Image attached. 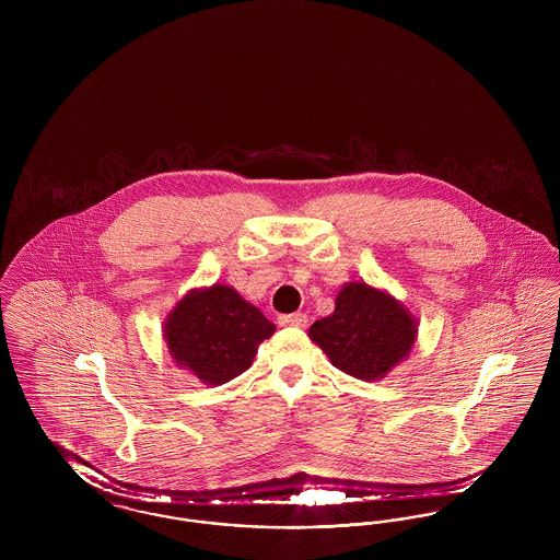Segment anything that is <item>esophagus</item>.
<instances>
[{"instance_id": "obj_1", "label": "esophagus", "mask_w": 560, "mask_h": 560, "mask_svg": "<svg viewBox=\"0 0 560 560\" xmlns=\"http://www.w3.org/2000/svg\"><path fill=\"white\" fill-rule=\"evenodd\" d=\"M277 323L281 325V327H306V323H308V317L304 315V313H293V315H281Z\"/></svg>"}]
</instances>
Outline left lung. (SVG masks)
Instances as JSON below:
<instances>
[{"mask_svg":"<svg viewBox=\"0 0 560 560\" xmlns=\"http://www.w3.org/2000/svg\"><path fill=\"white\" fill-rule=\"evenodd\" d=\"M416 315L393 293L365 281H348L331 315L315 320L308 338L331 365L363 382L386 377L418 340Z\"/></svg>","mask_w":560,"mask_h":560,"instance_id":"1","label":"left lung"}]
</instances>
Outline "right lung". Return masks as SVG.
Here are the masks:
<instances>
[{"label": "right lung", "mask_w": 560, "mask_h": 560, "mask_svg": "<svg viewBox=\"0 0 560 560\" xmlns=\"http://www.w3.org/2000/svg\"><path fill=\"white\" fill-rule=\"evenodd\" d=\"M275 325L231 285L185 293L163 319L170 357L203 384L220 386L252 368Z\"/></svg>", "instance_id": "right-lung-1"}]
</instances>
